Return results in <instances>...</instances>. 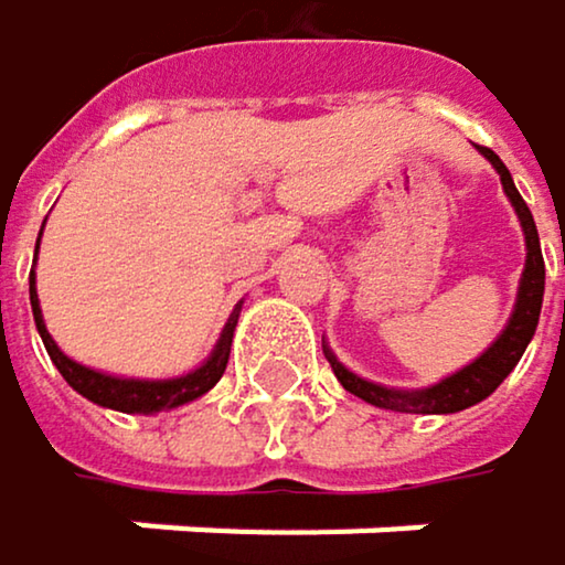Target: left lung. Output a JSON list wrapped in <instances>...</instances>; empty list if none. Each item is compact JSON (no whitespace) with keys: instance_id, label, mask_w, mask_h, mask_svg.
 Returning <instances> with one entry per match:
<instances>
[{"instance_id":"8db88e82","label":"left lung","mask_w":565,"mask_h":565,"mask_svg":"<svg viewBox=\"0 0 565 565\" xmlns=\"http://www.w3.org/2000/svg\"><path fill=\"white\" fill-rule=\"evenodd\" d=\"M482 154L492 161V168L499 171L502 178V188L509 194V202L515 205V215L522 222V232H525V273H522V286H519V299H515V313L509 320V327L502 330V337L478 356L475 363H468L465 371H458L455 377L428 387V391H391V387H377L371 381H360L356 374H350L343 363H337V356H330V366L337 381L363 397L366 404L374 407H387V411H404V414H455V411H465L478 401H486L509 374L512 366L519 363V356L525 353L532 333H535V323H540V309H543V289H546V266H543V248H540V232H535V222H532V212L529 205L522 202V194L515 191L512 184V174L509 168L499 161L495 151L482 148Z\"/></svg>"}]
</instances>
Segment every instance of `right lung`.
<instances>
[{
	"instance_id": "add662e5",
	"label": "right lung",
	"mask_w": 565,
	"mask_h": 565,
	"mask_svg": "<svg viewBox=\"0 0 565 565\" xmlns=\"http://www.w3.org/2000/svg\"><path fill=\"white\" fill-rule=\"evenodd\" d=\"M43 235V232H40ZM40 248V245H36ZM30 302H33V317H36V330L43 337V347L50 353V360L56 363V371L63 374V381L83 394L87 401L100 404V407H110V411H124V414H154V411H168V407H181L194 397H202L205 391H212L222 374H225V363H228V350H232V333H235V320H228V327L222 330V340L215 347V353L199 366V371H191L188 377H174V381H124V377H107V374H97L90 366H83L76 360H70L56 343L53 337L46 333V323H43V313H40V299H36V273L30 276Z\"/></svg>"
}]
</instances>
